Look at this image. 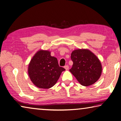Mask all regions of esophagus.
I'll return each mask as SVG.
<instances>
[{
	"mask_svg": "<svg viewBox=\"0 0 121 121\" xmlns=\"http://www.w3.org/2000/svg\"><path fill=\"white\" fill-rule=\"evenodd\" d=\"M64 68L65 69V70H68L69 69V66L68 65H65V66L64 67Z\"/></svg>",
	"mask_w": 121,
	"mask_h": 121,
	"instance_id": "1",
	"label": "esophagus"
}]
</instances>
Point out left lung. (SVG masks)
I'll use <instances>...</instances> for the list:
<instances>
[{
	"label": "left lung",
	"mask_w": 121,
	"mask_h": 121,
	"mask_svg": "<svg viewBox=\"0 0 121 121\" xmlns=\"http://www.w3.org/2000/svg\"><path fill=\"white\" fill-rule=\"evenodd\" d=\"M71 59L73 65L69 71L82 85H92L99 79L102 72L101 64L90 50H74L71 54Z\"/></svg>",
	"instance_id": "left-lung-1"
}]
</instances>
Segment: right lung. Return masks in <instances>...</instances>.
<instances>
[{"mask_svg":"<svg viewBox=\"0 0 121 121\" xmlns=\"http://www.w3.org/2000/svg\"><path fill=\"white\" fill-rule=\"evenodd\" d=\"M65 69L59 66L57 59L48 51H38L30 61L28 74L32 82L40 89L54 86Z\"/></svg>","mask_w":121,"mask_h":121,"instance_id":"1","label":"right lung"}]
</instances>
